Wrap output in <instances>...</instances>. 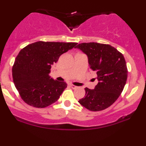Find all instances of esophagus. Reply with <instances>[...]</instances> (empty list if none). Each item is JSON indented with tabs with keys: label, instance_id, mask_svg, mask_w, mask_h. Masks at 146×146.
Instances as JSON below:
<instances>
[{
	"label": "esophagus",
	"instance_id": "1",
	"mask_svg": "<svg viewBox=\"0 0 146 146\" xmlns=\"http://www.w3.org/2000/svg\"><path fill=\"white\" fill-rule=\"evenodd\" d=\"M70 87H71L73 89H75V88H78V86L73 85V84H70Z\"/></svg>",
	"mask_w": 146,
	"mask_h": 146
}]
</instances>
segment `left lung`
Instances as JSON below:
<instances>
[{
    "label": "left lung",
    "instance_id": "1",
    "mask_svg": "<svg viewBox=\"0 0 146 146\" xmlns=\"http://www.w3.org/2000/svg\"><path fill=\"white\" fill-rule=\"evenodd\" d=\"M75 48L86 54L99 81L93 90L86 88L85 96L78 102L90 111L105 110L116 101L126 84L128 70L124 56L111 45L94 42L80 43Z\"/></svg>",
    "mask_w": 146,
    "mask_h": 146
}]
</instances>
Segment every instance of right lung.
<instances>
[{
	"instance_id": "1",
	"label": "right lung",
	"mask_w": 146,
	"mask_h": 146,
	"mask_svg": "<svg viewBox=\"0 0 146 146\" xmlns=\"http://www.w3.org/2000/svg\"><path fill=\"white\" fill-rule=\"evenodd\" d=\"M77 43L37 41L20 50L12 68L13 83L22 99L34 108L55 103L67 86L50 76L52 64Z\"/></svg>"
}]
</instances>
